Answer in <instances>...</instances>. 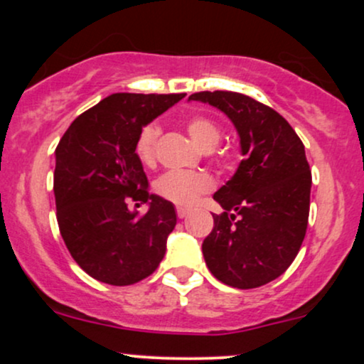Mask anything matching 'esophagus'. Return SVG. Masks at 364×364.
Listing matches in <instances>:
<instances>
[{
  "label": "esophagus",
  "instance_id": "1",
  "mask_svg": "<svg viewBox=\"0 0 364 364\" xmlns=\"http://www.w3.org/2000/svg\"><path fill=\"white\" fill-rule=\"evenodd\" d=\"M188 212H190V208H186V207H176V214H178L179 219H183V217H186Z\"/></svg>",
  "mask_w": 364,
  "mask_h": 364
}]
</instances>
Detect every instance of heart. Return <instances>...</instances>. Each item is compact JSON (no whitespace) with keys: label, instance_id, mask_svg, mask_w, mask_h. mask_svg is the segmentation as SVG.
Returning a JSON list of instances; mask_svg holds the SVG:
<instances>
[{"label":"heart","instance_id":"obj_1","mask_svg":"<svg viewBox=\"0 0 364 364\" xmlns=\"http://www.w3.org/2000/svg\"><path fill=\"white\" fill-rule=\"evenodd\" d=\"M186 129L191 135V139L205 150L215 147L219 144L220 135H223L219 123L205 114L190 116L186 121ZM159 133H161V128L154 121L152 123H147L140 129L135 141V154L141 164L149 166L156 161V145ZM212 188H214L212 178L205 173H198V171L173 169L161 174L156 179V183H154V190H156L159 196L176 203V205L185 207L195 203L198 200V196L208 193Z\"/></svg>","mask_w":364,"mask_h":364}]
</instances>
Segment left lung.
<instances>
[{"mask_svg": "<svg viewBox=\"0 0 364 364\" xmlns=\"http://www.w3.org/2000/svg\"><path fill=\"white\" fill-rule=\"evenodd\" d=\"M231 118L245 159L214 195L224 208L202 252L215 279L253 289L282 275L301 248L310 215L311 169L301 139L272 107L228 90L195 92Z\"/></svg>", "mask_w": 364, "mask_h": 364, "instance_id": "obj_1", "label": "left lung"}]
</instances>
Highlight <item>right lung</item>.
<instances>
[{
  "instance_id": "obj_1",
  "label": "right lung",
  "mask_w": 364,
  "mask_h": 364,
  "mask_svg": "<svg viewBox=\"0 0 364 364\" xmlns=\"http://www.w3.org/2000/svg\"><path fill=\"white\" fill-rule=\"evenodd\" d=\"M183 97L112 94L82 112L58 144V225L73 260L97 281L132 286L156 272L164 258L176 212L168 200L149 193L135 141L145 124ZM129 201H149V210L132 213Z\"/></svg>"
}]
</instances>
